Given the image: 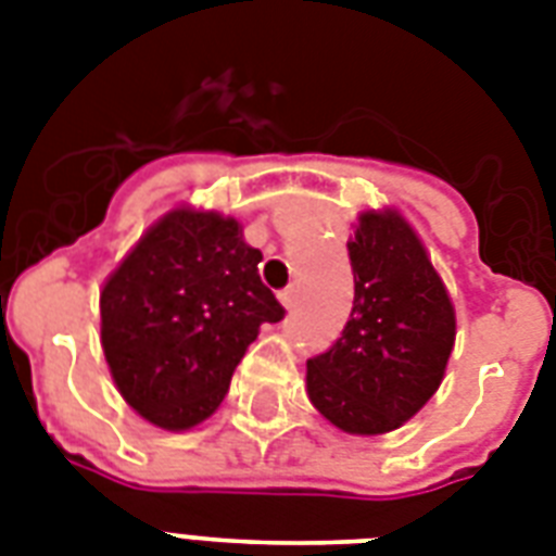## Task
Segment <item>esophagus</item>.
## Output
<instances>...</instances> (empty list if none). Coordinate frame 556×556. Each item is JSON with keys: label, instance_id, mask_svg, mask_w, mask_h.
<instances>
[{"label": "esophagus", "instance_id": "34e87169", "mask_svg": "<svg viewBox=\"0 0 556 556\" xmlns=\"http://www.w3.org/2000/svg\"><path fill=\"white\" fill-rule=\"evenodd\" d=\"M279 303L286 305V308H294V303H296V288L291 286V288H282V291H279Z\"/></svg>", "mask_w": 556, "mask_h": 556}]
</instances>
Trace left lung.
I'll return each mask as SVG.
<instances>
[{"instance_id": "8db88e82", "label": "left lung", "mask_w": 556, "mask_h": 556, "mask_svg": "<svg viewBox=\"0 0 556 556\" xmlns=\"http://www.w3.org/2000/svg\"><path fill=\"white\" fill-rule=\"evenodd\" d=\"M355 303L334 346L312 357V404L349 435L409 421L447 369L456 312L421 239L397 210H366L349 239Z\"/></svg>"}]
</instances>
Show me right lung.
<instances>
[{
  "instance_id": "right-lung-1",
  "label": "right lung",
  "mask_w": 556,
  "mask_h": 556,
  "mask_svg": "<svg viewBox=\"0 0 556 556\" xmlns=\"http://www.w3.org/2000/svg\"><path fill=\"white\" fill-rule=\"evenodd\" d=\"M260 260L236 218L192 207L126 253L100 291V343L135 413L173 432L216 413L262 323L286 317Z\"/></svg>"
}]
</instances>
